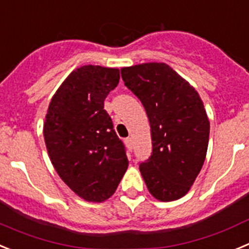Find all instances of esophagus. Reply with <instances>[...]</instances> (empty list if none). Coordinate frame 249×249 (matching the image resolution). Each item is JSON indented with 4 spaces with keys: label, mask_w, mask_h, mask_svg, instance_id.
I'll return each mask as SVG.
<instances>
[{
    "label": "esophagus",
    "mask_w": 249,
    "mask_h": 249,
    "mask_svg": "<svg viewBox=\"0 0 249 249\" xmlns=\"http://www.w3.org/2000/svg\"><path fill=\"white\" fill-rule=\"evenodd\" d=\"M125 144H126L127 149H129V150L133 149V139H131V138L125 139Z\"/></svg>",
    "instance_id": "esophagus-1"
}]
</instances>
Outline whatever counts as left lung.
<instances>
[{
	"label": "left lung",
	"instance_id": "left-lung-1",
	"mask_svg": "<svg viewBox=\"0 0 249 249\" xmlns=\"http://www.w3.org/2000/svg\"><path fill=\"white\" fill-rule=\"evenodd\" d=\"M122 78L144 105L151 127L152 152L139 166L147 190L160 201L178 200L205 162L210 122L202 100L165 63L123 68Z\"/></svg>",
	"mask_w": 249,
	"mask_h": 249
}]
</instances>
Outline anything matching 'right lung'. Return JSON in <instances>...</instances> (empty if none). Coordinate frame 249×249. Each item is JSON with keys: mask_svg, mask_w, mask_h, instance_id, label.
Segmentation results:
<instances>
[{"mask_svg": "<svg viewBox=\"0 0 249 249\" xmlns=\"http://www.w3.org/2000/svg\"><path fill=\"white\" fill-rule=\"evenodd\" d=\"M119 69L84 66L53 95L43 135L55 171L71 191L102 202L115 192L129 161L104 100L118 86Z\"/></svg>", "mask_w": 249, "mask_h": 249, "instance_id": "obj_1", "label": "right lung"}]
</instances>
